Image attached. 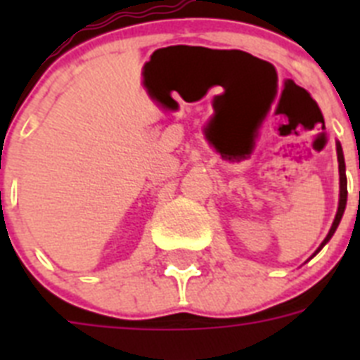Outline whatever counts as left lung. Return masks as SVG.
<instances>
[{"label":"left lung","mask_w":360,"mask_h":360,"mask_svg":"<svg viewBox=\"0 0 360 360\" xmlns=\"http://www.w3.org/2000/svg\"><path fill=\"white\" fill-rule=\"evenodd\" d=\"M337 146V160H339V207H337V214L335 218H333V224L332 227H330L328 234H326V238L323 240V243L317 247V250L314 252V256H316L317 252H319L321 249H323L324 245L328 243L330 240H332V236L335 234L337 227H339V224H341V218L342 214H345V209H346V198H348V189H346V164H345V155H342V148L339 142H335ZM311 256V257H314Z\"/></svg>","instance_id":"left-lung-1"}]
</instances>
